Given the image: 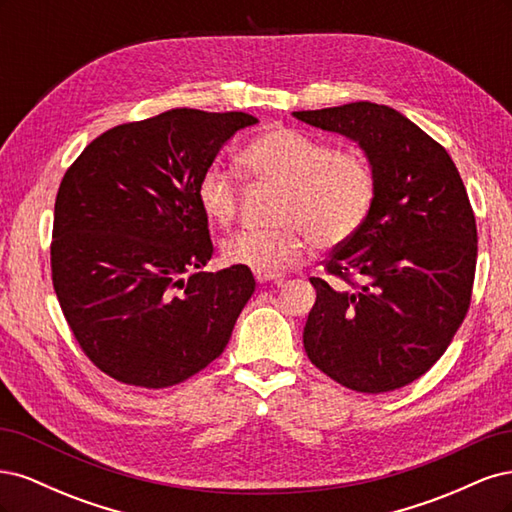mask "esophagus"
Returning <instances> with one entry per match:
<instances>
[{"label":"esophagus","mask_w":512,"mask_h":512,"mask_svg":"<svg viewBox=\"0 0 512 512\" xmlns=\"http://www.w3.org/2000/svg\"><path fill=\"white\" fill-rule=\"evenodd\" d=\"M256 282L267 284V282H282V273H265V271H254Z\"/></svg>","instance_id":"esophagus-1"}]
</instances>
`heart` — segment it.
Segmentation results:
<instances>
[{
    "label": "heart",
    "mask_w": 512,
    "mask_h": 512,
    "mask_svg": "<svg viewBox=\"0 0 512 512\" xmlns=\"http://www.w3.org/2000/svg\"><path fill=\"white\" fill-rule=\"evenodd\" d=\"M241 164L262 181L284 188L273 228H247L226 239L230 265L275 273L305 256L307 239L320 250L344 245L365 224L374 205L376 179L359 151L331 145L292 128H273L241 151ZM198 205L207 218L228 226L239 211V185L220 166L198 181Z\"/></svg>",
    "instance_id": "obj_1"
}]
</instances>
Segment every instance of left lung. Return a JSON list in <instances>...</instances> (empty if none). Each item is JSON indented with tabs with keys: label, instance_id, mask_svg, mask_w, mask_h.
<instances>
[{
	"label": "left lung",
	"instance_id": "1",
	"mask_svg": "<svg viewBox=\"0 0 512 512\" xmlns=\"http://www.w3.org/2000/svg\"><path fill=\"white\" fill-rule=\"evenodd\" d=\"M292 115L359 143L376 179L365 224L324 260L351 288L309 277L305 352L356 393L401 389L440 359L468 314L478 239L466 185L446 149L395 108L352 102Z\"/></svg>",
	"mask_w": 512,
	"mask_h": 512
}]
</instances>
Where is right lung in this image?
<instances>
[{"label": "right lung", "mask_w": 512, "mask_h": 512, "mask_svg": "<svg viewBox=\"0 0 512 512\" xmlns=\"http://www.w3.org/2000/svg\"><path fill=\"white\" fill-rule=\"evenodd\" d=\"M247 113L173 108L91 141L55 198L53 288L76 342L106 376L143 389L192 378L224 352L254 294L213 254L198 181Z\"/></svg>", "instance_id": "1"}]
</instances>
